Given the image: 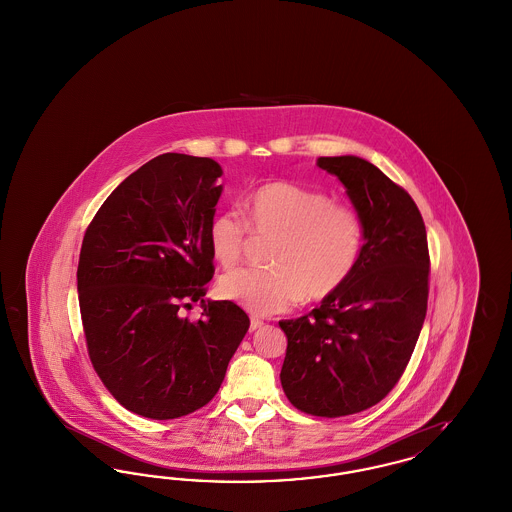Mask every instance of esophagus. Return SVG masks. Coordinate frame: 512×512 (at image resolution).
<instances>
[{
	"label": "esophagus",
	"instance_id": "34e87169",
	"mask_svg": "<svg viewBox=\"0 0 512 512\" xmlns=\"http://www.w3.org/2000/svg\"><path fill=\"white\" fill-rule=\"evenodd\" d=\"M263 326V320H259V318H251L249 320V332H255V330H259Z\"/></svg>",
	"mask_w": 512,
	"mask_h": 512
}]
</instances>
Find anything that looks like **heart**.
I'll use <instances>...</instances> for the list:
<instances>
[{"label": "heart", "instance_id": "1", "mask_svg": "<svg viewBox=\"0 0 512 512\" xmlns=\"http://www.w3.org/2000/svg\"><path fill=\"white\" fill-rule=\"evenodd\" d=\"M244 215L222 211L211 220L209 247L222 267L232 268L244 257L249 230L276 236L270 267L232 270L219 280L220 295L253 315L284 313L303 297L324 299L357 268L365 240L361 217L322 192L270 182L245 199Z\"/></svg>", "mask_w": 512, "mask_h": 512}]
</instances>
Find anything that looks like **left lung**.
Here are the masks:
<instances>
[{
	"mask_svg": "<svg viewBox=\"0 0 512 512\" xmlns=\"http://www.w3.org/2000/svg\"><path fill=\"white\" fill-rule=\"evenodd\" d=\"M363 222V251L340 290L305 317L282 320L280 382L295 409L347 416L380 403L413 355L428 307L430 255L422 215L401 186L355 155L320 157Z\"/></svg>",
	"mask_w": 512,
	"mask_h": 512,
	"instance_id": "1",
	"label": "left lung"
}]
</instances>
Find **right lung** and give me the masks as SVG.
<instances>
[{"label":"right lung","mask_w":512,"mask_h":512,"mask_svg":"<svg viewBox=\"0 0 512 512\" xmlns=\"http://www.w3.org/2000/svg\"><path fill=\"white\" fill-rule=\"evenodd\" d=\"M209 157L163 153L132 172L90 222L76 270L90 361L132 413L169 420L219 391L249 328L232 301H211L209 226L222 194ZM201 300L204 318L181 309Z\"/></svg>","instance_id":"right-lung-1"}]
</instances>
